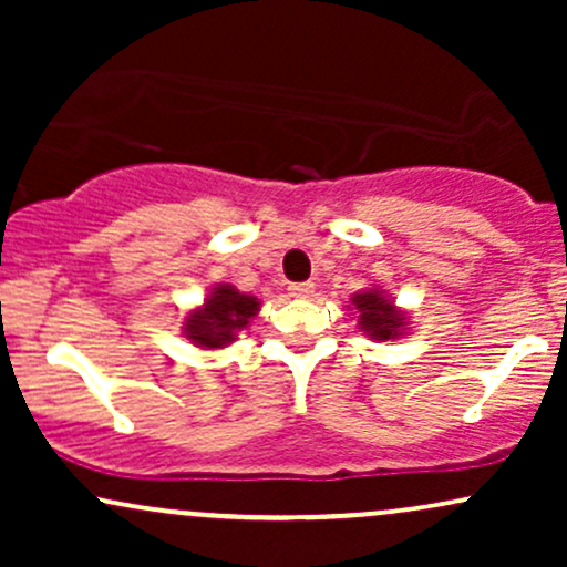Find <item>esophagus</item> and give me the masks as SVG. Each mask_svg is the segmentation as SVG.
<instances>
[{"mask_svg": "<svg viewBox=\"0 0 567 567\" xmlns=\"http://www.w3.org/2000/svg\"><path fill=\"white\" fill-rule=\"evenodd\" d=\"M288 290L292 298H309L311 292H315V282H296V285H290Z\"/></svg>", "mask_w": 567, "mask_h": 567, "instance_id": "34e87169", "label": "esophagus"}]
</instances>
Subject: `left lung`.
Listing matches in <instances>:
<instances>
[{
	"label": "left lung",
	"mask_w": 567,
	"mask_h": 567,
	"mask_svg": "<svg viewBox=\"0 0 567 567\" xmlns=\"http://www.w3.org/2000/svg\"><path fill=\"white\" fill-rule=\"evenodd\" d=\"M351 306L357 309V324L368 338L389 341V338H400L408 330L405 311L396 309L394 301H389L379 288L357 292L351 298Z\"/></svg>",
	"instance_id": "1"
}]
</instances>
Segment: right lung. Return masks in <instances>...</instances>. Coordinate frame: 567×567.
<instances>
[{"label": "right lung", "mask_w": 567, "mask_h": 567, "mask_svg": "<svg viewBox=\"0 0 567 567\" xmlns=\"http://www.w3.org/2000/svg\"><path fill=\"white\" fill-rule=\"evenodd\" d=\"M261 311L256 296L239 292L234 285H216L199 309L186 315L184 336L202 349H224L237 341L239 330Z\"/></svg>", "instance_id": "add662e5"}]
</instances>
